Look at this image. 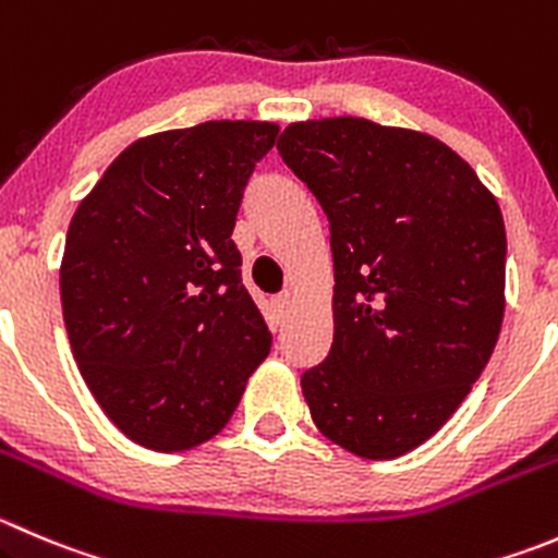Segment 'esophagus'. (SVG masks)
Listing matches in <instances>:
<instances>
[{
  "label": "esophagus",
  "instance_id": "esophagus-1",
  "mask_svg": "<svg viewBox=\"0 0 558 558\" xmlns=\"http://www.w3.org/2000/svg\"><path fill=\"white\" fill-rule=\"evenodd\" d=\"M291 302H294V296H291L289 291H283V294L275 296L272 305H275V311L280 313V316H286V313H289V307H291Z\"/></svg>",
  "mask_w": 558,
  "mask_h": 558
}]
</instances>
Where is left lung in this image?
I'll use <instances>...</instances> for the list:
<instances>
[{
	"label": "left lung",
	"mask_w": 558,
	"mask_h": 558,
	"mask_svg": "<svg viewBox=\"0 0 558 558\" xmlns=\"http://www.w3.org/2000/svg\"><path fill=\"white\" fill-rule=\"evenodd\" d=\"M278 153L322 204L335 262L332 345L302 373L313 423L367 461L405 456L456 414L499 340V204L416 130L311 119Z\"/></svg>",
	"instance_id": "left-lung-1"
}]
</instances>
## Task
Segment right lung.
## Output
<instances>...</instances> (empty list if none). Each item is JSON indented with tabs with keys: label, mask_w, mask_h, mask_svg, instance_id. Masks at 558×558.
<instances>
[{
	"label": "right lung",
	"mask_w": 558,
	"mask_h": 558,
	"mask_svg": "<svg viewBox=\"0 0 558 558\" xmlns=\"http://www.w3.org/2000/svg\"><path fill=\"white\" fill-rule=\"evenodd\" d=\"M278 124L202 122L130 144L78 204L59 291L70 349L135 445L182 452L226 428L272 335L231 231Z\"/></svg>",
	"instance_id": "obj_1"
}]
</instances>
